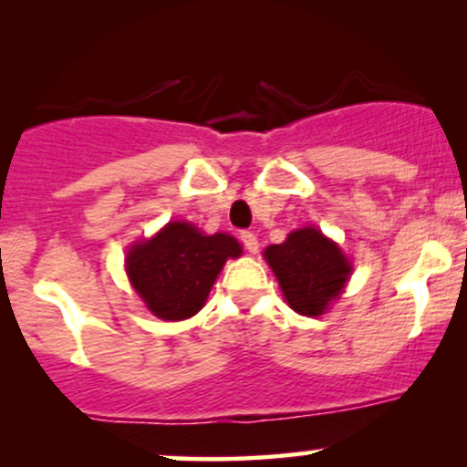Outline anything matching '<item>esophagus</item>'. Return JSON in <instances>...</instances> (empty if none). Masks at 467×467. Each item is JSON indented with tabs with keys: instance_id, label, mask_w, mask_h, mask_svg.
<instances>
[{
	"instance_id": "1",
	"label": "esophagus",
	"mask_w": 467,
	"mask_h": 467,
	"mask_svg": "<svg viewBox=\"0 0 467 467\" xmlns=\"http://www.w3.org/2000/svg\"><path fill=\"white\" fill-rule=\"evenodd\" d=\"M241 244H244L245 250L252 252V254L259 250V239H256V234L250 233V230H244V233H241Z\"/></svg>"
}]
</instances>
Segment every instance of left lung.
Segmentation results:
<instances>
[{
    "label": "left lung",
    "mask_w": 467,
    "mask_h": 467,
    "mask_svg": "<svg viewBox=\"0 0 467 467\" xmlns=\"http://www.w3.org/2000/svg\"><path fill=\"white\" fill-rule=\"evenodd\" d=\"M264 256L287 305L301 316H323L353 270L337 244L314 226L294 230L283 244L267 245Z\"/></svg>",
    "instance_id": "8db88e82"
}]
</instances>
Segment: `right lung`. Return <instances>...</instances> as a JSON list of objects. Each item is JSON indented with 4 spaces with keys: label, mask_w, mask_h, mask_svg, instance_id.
<instances>
[{
    "label": "right lung",
    "mask_w": 467,
    "mask_h": 467,
    "mask_svg": "<svg viewBox=\"0 0 467 467\" xmlns=\"http://www.w3.org/2000/svg\"><path fill=\"white\" fill-rule=\"evenodd\" d=\"M241 256V244L226 233L203 234L189 222H169L127 252L125 267L147 309L162 320H186L206 303L228 259Z\"/></svg>",
    "instance_id": "1"
}]
</instances>
